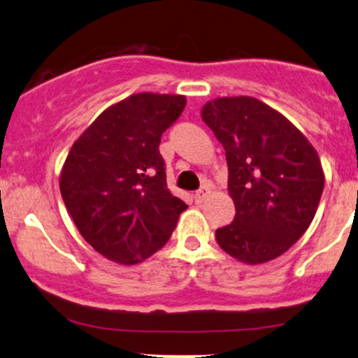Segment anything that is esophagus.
<instances>
[{"instance_id": "34e87169", "label": "esophagus", "mask_w": 358, "mask_h": 358, "mask_svg": "<svg viewBox=\"0 0 358 358\" xmlns=\"http://www.w3.org/2000/svg\"><path fill=\"white\" fill-rule=\"evenodd\" d=\"M208 193H210V187H202L200 190L195 192V203H202L205 199L208 196Z\"/></svg>"}]
</instances>
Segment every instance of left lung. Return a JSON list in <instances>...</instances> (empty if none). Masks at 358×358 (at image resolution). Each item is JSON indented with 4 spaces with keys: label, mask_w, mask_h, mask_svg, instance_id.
Returning a JSON list of instances; mask_svg holds the SVG:
<instances>
[{
    "label": "left lung",
    "mask_w": 358,
    "mask_h": 358,
    "mask_svg": "<svg viewBox=\"0 0 358 358\" xmlns=\"http://www.w3.org/2000/svg\"><path fill=\"white\" fill-rule=\"evenodd\" d=\"M202 119L225 150L236 217L215 231L229 256L262 264L285 254L313 220L324 187L318 153L293 122L254 97L207 102Z\"/></svg>",
    "instance_id": "left-lung-1"
}]
</instances>
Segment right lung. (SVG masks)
<instances>
[{
    "label": "right lung",
    "mask_w": 358,
    "mask_h": 358,
    "mask_svg": "<svg viewBox=\"0 0 358 358\" xmlns=\"http://www.w3.org/2000/svg\"><path fill=\"white\" fill-rule=\"evenodd\" d=\"M185 96L141 92L110 106L73 143L60 193L73 224L97 252L136 264L170 239L187 203L166 187L163 133Z\"/></svg>",
    "instance_id": "right-lung-1"
}]
</instances>
